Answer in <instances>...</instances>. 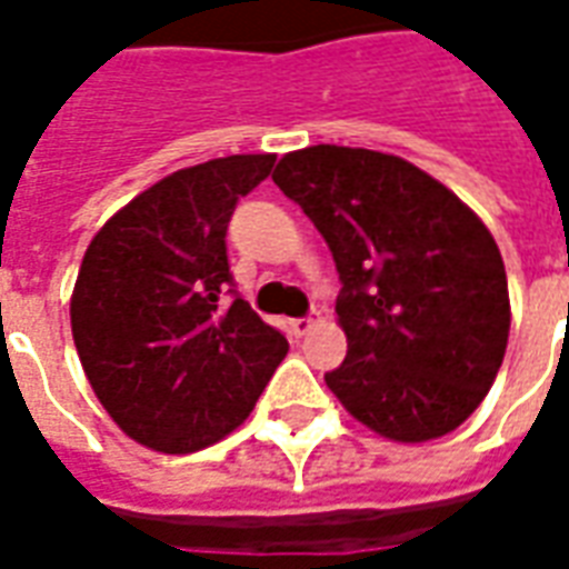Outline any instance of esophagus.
<instances>
[{
	"instance_id": "obj_1",
	"label": "esophagus",
	"mask_w": 569,
	"mask_h": 569,
	"mask_svg": "<svg viewBox=\"0 0 569 569\" xmlns=\"http://www.w3.org/2000/svg\"><path fill=\"white\" fill-rule=\"evenodd\" d=\"M289 329H292V335H296V338H305V335L313 329V317H298V320L289 322Z\"/></svg>"
}]
</instances>
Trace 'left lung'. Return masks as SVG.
Masks as SVG:
<instances>
[{
    "label": "left lung",
    "instance_id": "8db88e82",
    "mask_svg": "<svg viewBox=\"0 0 569 569\" xmlns=\"http://www.w3.org/2000/svg\"><path fill=\"white\" fill-rule=\"evenodd\" d=\"M273 182L332 249L347 359L326 375L383 439L429 441L488 396L509 341V286L493 237L453 191L396 154L289 151Z\"/></svg>",
    "mask_w": 569,
    "mask_h": 569
}]
</instances>
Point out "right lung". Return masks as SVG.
<instances>
[{
    "instance_id": "right-lung-1",
    "label": "right lung",
    "mask_w": 569,
    "mask_h": 569,
    "mask_svg": "<svg viewBox=\"0 0 569 569\" xmlns=\"http://www.w3.org/2000/svg\"><path fill=\"white\" fill-rule=\"evenodd\" d=\"M273 154L163 176L97 231L72 289V338L109 418L163 453L224 439L256 408L289 341L237 296L224 234ZM224 295H234L231 306Z\"/></svg>"
}]
</instances>
